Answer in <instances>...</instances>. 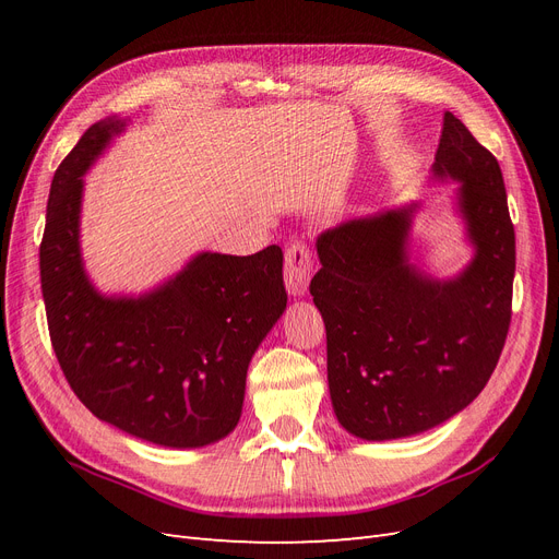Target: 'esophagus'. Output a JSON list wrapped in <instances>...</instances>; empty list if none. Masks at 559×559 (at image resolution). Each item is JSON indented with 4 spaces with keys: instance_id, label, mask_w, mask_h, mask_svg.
Segmentation results:
<instances>
[{
    "instance_id": "34e87169",
    "label": "esophagus",
    "mask_w": 559,
    "mask_h": 559,
    "mask_svg": "<svg viewBox=\"0 0 559 559\" xmlns=\"http://www.w3.org/2000/svg\"><path fill=\"white\" fill-rule=\"evenodd\" d=\"M312 277V251L308 242H292L284 251V282L286 289L294 296H302L308 292Z\"/></svg>"
}]
</instances>
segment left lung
<instances>
[{
	"label": "left lung",
	"instance_id": "8db88e82",
	"mask_svg": "<svg viewBox=\"0 0 559 559\" xmlns=\"http://www.w3.org/2000/svg\"><path fill=\"white\" fill-rule=\"evenodd\" d=\"M436 177L462 181L476 245L464 273L438 282L405 259L415 207L352 218L319 235L310 282L326 326L337 421L366 441L427 431L476 399L511 326L515 230L497 158L445 111Z\"/></svg>",
	"mask_w": 559,
	"mask_h": 559
}]
</instances>
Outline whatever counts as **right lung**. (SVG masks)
I'll list each match as a JSON object with an SVG mask.
<instances>
[{"label":"right lung","mask_w":559,"mask_h":559,"mask_svg":"<svg viewBox=\"0 0 559 559\" xmlns=\"http://www.w3.org/2000/svg\"><path fill=\"white\" fill-rule=\"evenodd\" d=\"M121 121L91 126L56 170L39 247L50 345L86 408L144 441L200 448L238 425L253 352L286 308L282 249L200 253L142 298L99 296L81 265L83 173Z\"/></svg>","instance_id":"add662e5"}]
</instances>
